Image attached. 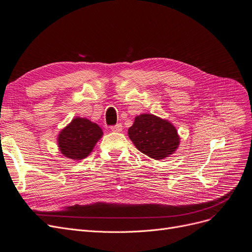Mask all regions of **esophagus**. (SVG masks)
Listing matches in <instances>:
<instances>
[{
    "instance_id": "esophagus-1",
    "label": "esophagus",
    "mask_w": 252,
    "mask_h": 252,
    "mask_svg": "<svg viewBox=\"0 0 252 252\" xmlns=\"http://www.w3.org/2000/svg\"><path fill=\"white\" fill-rule=\"evenodd\" d=\"M110 130L114 132H121L123 130V126H122V124H117V125L111 126Z\"/></svg>"
}]
</instances>
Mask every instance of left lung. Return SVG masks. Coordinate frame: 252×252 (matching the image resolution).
<instances>
[{
	"label": "left lung",
	"mask_w": 252,
	"mask_h": 252,
	"mask_svg": "<svg viewBox=\"0 0 252 252\" xmlns=\"http://www.w3.org/2000/svg\"><path fill=\"white\" fill-rule=\"evenodd\" d=\"M130 140L142 153L154 159H162L174 152L179 145L176 128L166 120L153 115L135 118L128 129Z\"/></svg>",
	"instance_id": "1"
}]
</instances>
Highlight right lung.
I'll return each mask as SVG.
<instances>
[{"instance_id": "obj_1", "label": "right lung", "mask_w": 252, "mask_h": 252, "mask_svg": "<svg viewBox=\"0 0 252 252\" xmlns=\"http://www.w3.org/2000/svg\"><path fill=\"white\" fill-rule=\"evenodd\" d=\"M102 134V129L96 123L76 118L58 136L60 152L71 159L85 158Z\"/></svg>"}]
</instances>
